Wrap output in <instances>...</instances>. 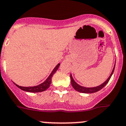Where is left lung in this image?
<instances>
[{
	"label": "left lung",
	"mask_w": 126,
	"mask_h": 126,
	"mask_svg": "<svg viewBox=\"0 0 126 126\" xmlns=\"http://www.w3.org/2000/svg\"><path fill=\"white\" fill-rule=\"evenodd\" d=\"M115 62L114 66H113V68L112 70V72H111V74L110 75V76L109 77V78L107 79L106 81L104 82L103 84H101V85H99L98 86H96V87H84V86H80L79 84H78L75 81L72 77V74H70V79H71V84H72V87H74V89L76 90L77 91H79L80 93H96V92L98 91L101 90L103 87H104L106 86V84L109 82V81L110 80V78H111V75L113 74V72H114L115 70Z\"/></svg>",
	"instance_id": "8db88e82"
}]
</instances>
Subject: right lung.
<instances>
[{"label": "right lung", "mask_w": 126, "mask_h": 126, "mask_svg": "<svg viewBox=\"0 0 126 126\" xmlns=\"http://www.w3.org/2000/svg\"><path fill=\"white\" fill-rule=\"evenodd\" d=\"M60 65V63H58L57 64L56 66L54 67V68L53 69V70L52 71V72L51 73V74L49 75V76L48 77L47 79L45 80L44 82H42V84H39L38 86H32V87H23V86H19L17 84H16L15 83V84L17 86L18 88H19L20 89L23 91H25L27 92H30V93H39V92H42L46 90L47 89H48L50 85L51 84V80H52V75L55 74V72H56L57 70L58 69L59 66Z\"/></svg>", "instance_id": "right-lung-1"}]
</instances>
